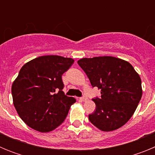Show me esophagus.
Here are the masks:
<instances>
[{
  "label": "esophagus",
  "mask_w": 155,
  "mask_h": 155,
  "mask_svg": "<svg viewBox=\"0 0 155 155\" xmlns=\"http://www.w3.org/2000/svg\"><path fill=\"white\" fill-rule=\"evenodd\" d=\"M81 100L82 102H86V101L87 100V97L84 96V97H82V98H81Z\"/></svg>",
  "instance_id": "1"
}]
</instances>
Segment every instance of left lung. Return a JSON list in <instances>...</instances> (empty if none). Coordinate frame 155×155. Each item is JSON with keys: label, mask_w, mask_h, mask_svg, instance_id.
Segmentation results:
<instances>
[{"label": "left lung", "mask_w": 155, "mask_h": 155, "mask_svg": "<svg viewBox=\"0 0 155 155\" xmlns=\"http://www.w3.org/2000/svg\"><path fill=\"white\" fill-rule=\"evenodd\" d=\"M93 87L101 90V98L88 116L91 124L108 132L120 128L134 115L142 97L141 79L127 61L110 56L81 58L78 61Z\"/></svg>", "instance_id": "8db88e82"}]
</instances>
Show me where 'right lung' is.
<instances>
[{
  "instance_id": "add662e5",
  "label": "right lung",
  "mask_w": 155,
  "mask_h": 155,
  "mask_svg": "<svg viewBox=\"0 0 155 155\" xmlns=\"http://www.w3.org/2000/svg\"><path fill=\"white\" fill-rule=\"evenodd\" d=\"M72 58L57 55L36 57L23 65L12 86L14 106L28 127L41 133L55 130L76 99L65 95L63 74Z\"/></svg>"
}]
</instances>
